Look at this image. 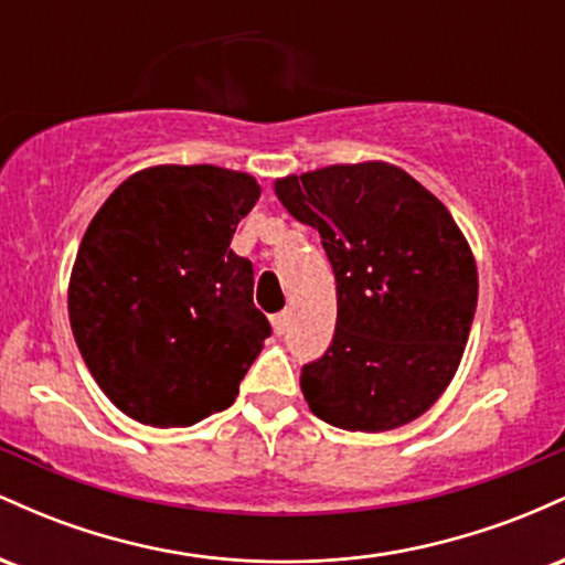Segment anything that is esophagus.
I'll use <instances>...</instances> for the list:
<instances>
[{
  "label": "esophagus",
  "mask_w": 565,
  "mask_h": 565,
  "mask_svg": "<svg viewBox=\"0 0 565 565\" xmlns=\"http://www.w3.org/2000/svg\"><path fill=\"white\" fill-rule=\"evenodd\" d=\"M270 323H274V332L281 337L284 332H287V327H289V313H287V310H284V313H276L274 319H270Z\"/></svg>",
  "instance_id": "obj_1"
}]
</instances>
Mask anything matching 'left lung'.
I'll use <instances>...</instances> for the list:
<instances>
[{"mask_svg":"<svg viewBox=\"0 0 565 565\" xmlns=\"http://www.w3.org/2000/svg\"><path fill=\"white\" fill-rule=\"evenodd\" d=\"M289 215L321 233L337 281V327L302 366L310 412L382 433L425 414L462 361L478 302L468 238L440 201L387 161L276 180Z\"/></svg>","mask_w":565,"mask_h":565,"instance_id":"left-lung-1","label":"left lung"}]
</instances>
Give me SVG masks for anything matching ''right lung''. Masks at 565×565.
Returning a JSON list of instances; mask_svg holds the SVG:
<instances>
[{
  "label": "right lung",
  "mask_w": 565,
  "mask_h": 565,
  "mask_svg": "<svg viewBox=\"0 0 565 565\" xmlns=\"http://www.w3.org/2000/svg\"><path fill=\"white\" fill-rule=\"evenodd\" d=\"M260 199L252 174L159 164L127 178L84 231L68 281L76 345L127 417L188 427L228 408L270 337L255 270L231 249Z\"/></svg>",
  "instance_id": "add662e5"
}]
</instances>
